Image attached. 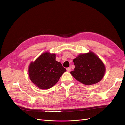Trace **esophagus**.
I'll list each match as a JSON object with an SVG mask.
<instances>
[{"mask_svg": "<svg viewBox=\"0 0 125 125\" xmlns=\"http://www.w3.org/2000/svg\"><path fill=\"white\" fill-rule=\"evenodd\" d=\"M66 70H67V71H68V72H70L71 70V67H68V68H66Z\"/></svg>", "mask_w": 125, "mask_h": 125, "instance_id": "1", "label": "esophagus"}]
</instances>
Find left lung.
Returning a JSON list of instances; mask_svg holds the SVG:
<instances>
[{
	"mask_svg": "<svg viewBox=\"0 0 125 125\" xmlns=\"http://www.w3.org/2000/svg\"><path fill=\"white\" fill-rule=\"evenodd\" d=\"M75 68L70 73L75 79L86 85L99 82L104 76L105 66L93 52L78 55L73 59Z\"/></svg>",
	"mask_w": 125,
	"mask_h": 125,
	"instance_id": "left-lung-1",
	"label": "left lung"
}]
</instances>
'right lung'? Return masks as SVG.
Segmentation results:
<instances>
[{
	"label": "right lung",
	"instance_id": "1",
	"mask_svg": "<svg viewBox=\"0 0 125 125\" xmlns=\"http://www.w3.org/2000/svg\"><path fill=\"white\" fill-rule=\"evenodd\" d=\"M66 71L61 63L56 61V54L46 52L39 56L28 67L31 82L38 88L45 90L53 87Z\"/></svg>",
	"mask_w": 125,
	"mask_h": 125
}]
</instances>
